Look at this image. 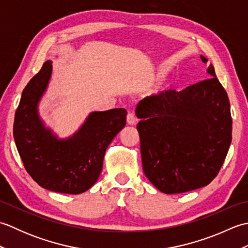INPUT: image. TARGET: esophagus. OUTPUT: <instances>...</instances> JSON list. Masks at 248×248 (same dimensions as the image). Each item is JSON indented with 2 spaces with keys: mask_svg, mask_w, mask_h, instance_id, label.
Returning <instances> with one entry per match:
<instances>
[{
  "mask_svg": "<svg viewBox=\"0 0 248 248\" xmlns=\"http://www.w3.org/2000/svg\"><path fill=\"white\" fill-rule=\"evenodd\" d=\"M127 123H128V124H130V125H133V124H135L136 123H138V118L135 117L134 113H132V112H129V113H128V115H127Z\"/></svg>",
  "mask_w": 248,
  "mask_h": 248,
  "instance_id": "34e87169",
  "label": "esophagus"
}]
</instances>
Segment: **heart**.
Returning <instances> with one entry per match:
<instances>
[{
  "instance_id": "b5f03b06",
  "label": "heart",
  "mask_w": 248,
  "mask_h": 248,
  "mask_svg": "<svg viewBox=\"0 0 248 248\" xmlns=\"http://www.w3.org/2000/svg\"><path fill=\"white\" fill-rule=\"evenodd\" d=\"M163 73H164V71H163V70H159V71L156 72V76H157V77H161V76L163 75Z\"/></svg>"
}]
</instances>
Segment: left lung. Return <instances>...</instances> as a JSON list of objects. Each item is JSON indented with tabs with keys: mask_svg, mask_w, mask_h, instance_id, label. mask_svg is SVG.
Here are the masks:
<instances>
[{
	"mask_svg": "<svg viewBox=\"0 0 248 248\" xmlns=\"http://www.w3.org/2000/svg\"><path fill=\"white\" fill-rule=\"evenodd\" d=\"M207 72L208 80L181 92L146 97L136 107L143 170L162 193L208 186L228 154L232 139L229 99L212 64Z\"/></svg>",
	"mask_w": 248,
	"mask_h": 248,
	"instance_id": "left-lung-1",
	"label": "left lung"
}]
</instances>
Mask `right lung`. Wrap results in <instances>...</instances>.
I'll use <instances>...</instances> for the list:
<instances>
[{"mask_svg": "<svg viewBox=\"0 0 248 248\" xmlns=\"http://www.w3.org/2000/svg\"><path fill=\"white\" fill-rule=\"evenodd\" d=\"M51 75L52 62L46 61L23 89L15 115V143L26 171L41 187L81 194L98 180L105 150L125 125L127 110L92 112L75 134L59 139L38 113Z\"/></svg>", "mask_w": 248, "mask_h": 248, "instance_id": "right-lung-1", "label": "right lung"}]
</instances>
